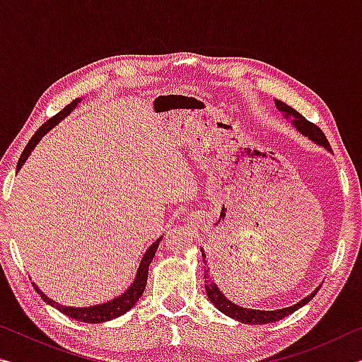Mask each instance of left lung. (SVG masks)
Masks as SVG:
<instances>
[{
	"instance_id": "1",
	"label": "left lung",
	"mask_w": 362,
	"mask_h": 362,
	"mask_svg": "<svg viewBox=\"0 0 362 362\" xmlns=\"http://www.w3.org/2000/svg\"><path fill=\"white\" fill-rule=\"evenodd\" d=\"M276 103V108L279 112H283L286 118H292V124L296 127L297 131H300L306 136L308 139L313 140L317 145H322L324 148L332 151L329 145V140L324 136V132L317 127L313 122H310L306 118H303L302 115H300L297 110H293L292 107L286 105L284 102L281 100H274ZM203 262H206V255H204V250H203ZM209 272V269H206V273ZM204 283H206V293L209 300L212 302V305H216V308L218 311H222L223 315L233 317V320L240 321V322H246V324H268V322H276L279 320H283V317L289 316L293 311L298 310L300 306H303L310 302L311 298L316 296V292L320 291V287L315 292H311L308 297H305L303 300H300L298 303L292 305V306H287V308L283 310H274V311H263V310H250V308H243V306H238L233 302H230L228 298H226L222 292H220L218 287L216 286V283L209 278V274H204Z\"/></svg>"
}]
</instances>
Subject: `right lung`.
I'll return each instance as SVG.
<instances>
[{
	"label": "right lung",
	"instance_id": "obj_1",
	"mask_svg": "<svg viewBox=\"0 0 362 362\" xmlns=\"http://www.w3.org/2000/svg\"><path fill=\"white\" fill-rule=\"evenodd\" d=\"M81 102V99H75L73 100L70 105H66L62 112L57 113L56 116H52L51 119H47L45 124H42L38 131L35 132V136L30 139V142L27 144L25 150L22 151V155L19 158V163H17V170H21V168L23 166V163L27 161V158L30 156V153L36 146V144L40 142L41 137H45V134H47V131H51L54 126L57 124L60 119H64L66 115H70V112L73 108H75L78 103ZM159 241H161V238H158V240L151 244V246L146 249V252L142 257V262H140L139 269H137V274H136V279H134V283L131 284L129 289H127L124 293H121L119 297H116L113 300H110L107 303H100V305H94V306H81V308H73V306H64L57 302H54V300L49 298L46 293H42L38 286H35V291L38 292V296H41V298L45 300L46 303H49L54 308H57L59 311H62L64 315L73 317V320L76 321H81V322H94V324H99V322H105L110 320H115V317H119L124 313H127L134 305L137 303V300L142 296L144 291H145V286H146V279H148V267L153 260V257L156 254V249L159 246Z\"/></svg>",
	"mask_w": 362,
	"mask_h": 362
}]
</instances>
